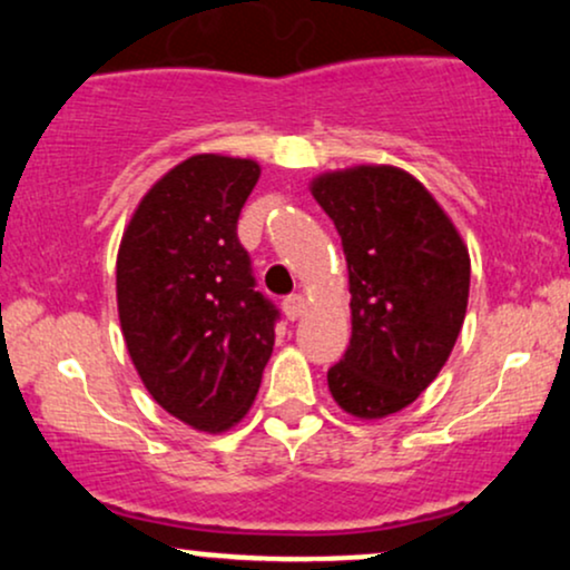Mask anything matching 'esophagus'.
<instances>
[{"mask_svg":"<svg viewBox=\"0 0 570 570\" xmlns=\"http://www.w3.org/2000/svg\"><path fill=\"white\" fill-rule=\"evenodd\" d=\"M283 312L287 320H298L306 312V298L301 293H291V296L283 298Z\"/></svg>","mask_w":570,"mask_h":570,"instance_id":"1","label":"esophagus"}]
</instances>
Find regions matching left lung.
Returning <instances> with one entry per match:
<instances>
[{
  "label": "left lung",
  "mask_w": 570,
  "mask_h": 570,
  "mask_svg": "<svg viewBox=\"0 0 570 570\" xmlns=\"http://www.w3.org/2000/svg\"><path fill=\"white\" fill-rule=\"evenodd\" d=\"M312 194L341 234L352 293V341L327 386L352 416L384 419L443 371L464 325L470 253L443 207L400 167L325 173Z\"/></svg>",
  "instance_id": "obj_1"
}]
</instances>
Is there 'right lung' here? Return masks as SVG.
Here are the masks:
<instances>
[{"label":"right lung","mask_w":570,"mask_h":570,"mask_svg":"<svg viewBox=\"0 0 570 570\" xmlns=\"http://www.w3.org/2000/svg\"><path fill=\"white\" fill-rule=\"evenodd\" d=\"M261 176L253 159L197 154L151 186L117 256L122 336L167 413L224 432L256 400L279 309L256 291L237 237Z\"/></svg>","instance_id":"1"}]
</instances>
